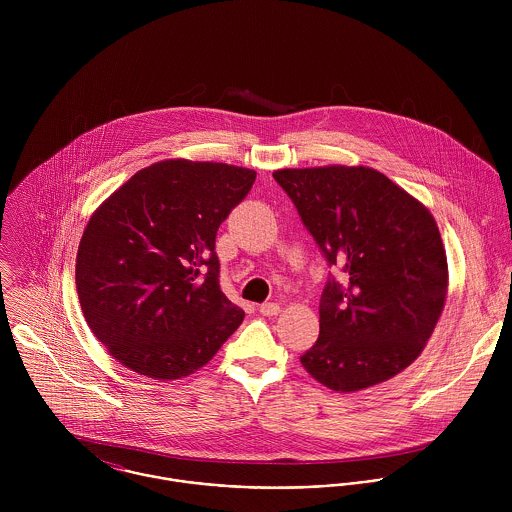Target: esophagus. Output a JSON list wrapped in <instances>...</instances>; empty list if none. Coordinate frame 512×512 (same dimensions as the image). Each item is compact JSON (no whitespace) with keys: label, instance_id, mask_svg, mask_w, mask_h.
<instances>
[{"label":"esophagus","instance_id":"34e87169","mask_svg":"<svg viewBox=\"0 0 512 512\" xmlns=\"http://www.w3.org/2000/svg\"><path fill=\"white\" fill-rule=\"evenodd\" d=\"M260 313L266 315V317H274V315L280 313V303H276V301H266V303L260 305Z\"/></svg>","mask_w":512,"mask_h":512}]
</instances>
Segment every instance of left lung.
<instances>
[{
    "label": "left lung",
    "mask_w": 512,
    "mask_h": 512,
    "mask_svg": "<svg viewBox=\"0 0 512 512\" xmlns=\"http://www.w3.org/2000/svg\"><path fill=\"white\" fill-rule=\"evenodd\" d=\"M274 179L343 280L321 293L319 339L301 365L335 392L386 382L422 355L445 305L436 220L372 167L278 169Z\"/></svg>",
    "instance_id": "left-lung-1"
}]
</instances>
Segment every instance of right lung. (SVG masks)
Wrapping results in <instances>:
<instances>
[{
  "label": "right lung",
  "instance_id": "add662e5",
  "mask_svg": "<svg viewBox=\"0 0 512 512\" xmlns=\"http://www.w3.org/2000/svg\"><path fill=\"white\" fill-rule=\"evenodd\" d=\"M256 171L165 159L138 171L88 220L76 292L94 337L126 368L177 380L207 365L244 311L219 286L220 222Z\"/></svg>",
  "mask_w": 512,
  "mask_h": 512
}]
</instances>
